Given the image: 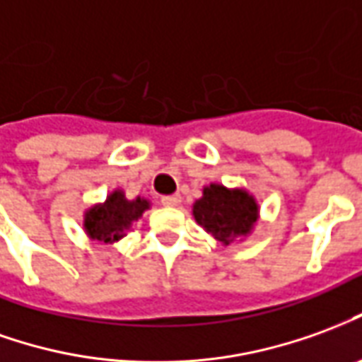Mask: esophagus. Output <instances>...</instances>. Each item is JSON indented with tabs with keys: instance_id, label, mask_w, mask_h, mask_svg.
Masks as SVG:
<instances>
[{
	"instance_id": "1",
	"label": "esophagus",
	"mask_w": 362,
	"mask_h": 362,
	"mask_svg": "<svg viewBox=\"0 0 362 362\" xmlns=\"http://www.w3.org/2000/svg\"><path fill=\"white\" fill-rule=\"evenodd\" d=\"M160 202H163V206L176 207V206H180L182 198H180V194H173V196H163Z\"/></svg>"
}]
</instances>
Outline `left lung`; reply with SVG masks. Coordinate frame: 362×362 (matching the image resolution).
I'll return each instance as SVG.
<instances>
[{"mask_svg": "<svg viewBox=\"0 0 362 362\" xmlns=\"http://www.w3.org/2000/svg\"><path fill=\"white\" fill-rule=\"evenodd\" d=\"M192 214L207 233L229 245L237 237L251 233L259 219V204L247 189L209 184L204 188V196L196 199Z\"/></svg>", "mask_w": 362, "mask_h": 362, "instance_id": "8db88e82", "label": "left lung"}]
</instances>
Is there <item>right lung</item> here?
Returning a JSON list of instances; mask_svg holds the SVG:
<instances>
[{
  "instance_id": "right-lung-1",
  "label": "right lung",
  "mask_w": 362,
  "mask_h": 362,
  "mask_svg": "<svg viewBox=\"0 0 362 362\" xmlns=\"http://www.w3.org/2000/svg\"><path fill=\"white\" fill-rule=\"evenodd\" d=\"M148 207H151L148 199H127L121 189H115L103 204H98L86 211V233L92 241L105 243V245L119 241L131 229L133 221H137Z\"/></svg>"
}]
</instances>
